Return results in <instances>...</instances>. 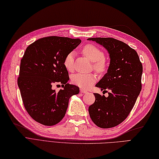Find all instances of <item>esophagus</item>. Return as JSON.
<instances>
[{"mask_svg": "<svg viewBox=\"0 0 159 159\" xmlns=\"http://www.w3.org/2000/svg\"><path fill=\"white\" fill-rule=\"evenodd\" d=\"M80 92H81V93H85L88 92L87 90H85V89H80Z\"/></svg>", "mask_w": 159, "mask_h": 159, "instance_id": "obj_1", "label": "esophagus"}]
</instances>
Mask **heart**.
<instances>
[{"instance_id":"1","label":"heart","mask_w":159,"mask_h":159,"mask_svg":"<svg viewBox=\"0 0 159 159\" xmlns=\"http://www.w3.org/2000/svg\"><path fill=\"white\" fill-rule=\"evenodd\" d=\"M84 54L93 62V67L98 72H104L107 67L105 54L93 45H85L82 49ZM63 65L68 71H72L74 67V53L70 52L64 58ZM96 75L94 74H76L72 76V83L83 89H88L96 82Z\"/></svg>"}]
</instances>
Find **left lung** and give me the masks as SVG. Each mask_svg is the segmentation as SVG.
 Listing matches in <instances>:
<instances>
[{
	"label": "left lung",
	"mask_w": 159,
	"mask_h": 159,
	"mask_svg": "<svg viewBox=\"0 0 159 159\" xmlns=\"http://www.w3.org/2000/svg\"><path fill=\"white\" fill-rule=\"evenodd\" d=\"M107 49L110 63L108 72L96 86L108 96L94 93L96 100L89 106L93 122L102 128H112L129 115L142 89L143 65L136 51L125 43L111 37L89 38Z\"/></svg>",
	"instance_id": "1"
}]
</instances>
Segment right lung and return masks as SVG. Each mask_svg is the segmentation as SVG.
<instances>
[{"label":"right lung","mask_w":159,"mask_h":159,"mask_svg":"<svg viewBox=\"0 0 159 159\" xmlns=\"http://www.w3.org/2000/svg\"><path fill=\"white\" fill-rule=\"evenodd\" d=\"M81 42L80 39L57 36L41 38L27 47L20 60L17 83L25 108L43 125L61 121L70 97L79 93L78 86L67 84L69 74L63 60ZM53 84H61L63 89L56 92Z\"/></svg>","instance_id":"add662e5"}]
</instances>
